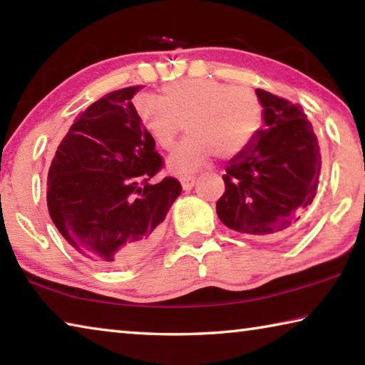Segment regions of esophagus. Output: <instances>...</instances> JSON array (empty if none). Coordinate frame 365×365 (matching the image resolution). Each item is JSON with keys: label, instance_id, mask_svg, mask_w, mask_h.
I'll list each match as a JSON object with an SVG mask.
<instances>
[{"label": "esophagus", "instance_id": "34e87169", "mask_svg": "<svg viewBox=\"0 0 365 365\" xmlns=\"http://www.w3.org/2000/svg\"><path fill=\"white\" fill-rule=\"evenodd\" d=\"M195 182H196V177H193V175H188V177H183V178H180L182 188H183L185 191H188V190L193 188Z\"/></svg>", "mask_w": 365, "mask_h": 365}]
</instances>
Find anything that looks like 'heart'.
I'll return each instance as SVG.
<instances>
[{"label":"heart","mask_w":365,"mask_h":365,"mask_svg":"<svg viewBox=\"0 0 365 365\" xmlns=\"http://www.w3.org/2000/svg\"><path fill=\"white\" fill-rule=\"evenodd\" d=\"M135 115L154 145L170 150L185 127L188 137L168 159L172 174L187 175L205 165L211 154L233 159L256 140L264 109L248 86L214 78H185L164 85L159 101L148 95L133 100Z\"/></svg>","instance_id":"1"}]
</instances>
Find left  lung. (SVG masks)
Returning <instances> with one entry per match:
<instances>
[{"instance_id": "1", "label": "left lung", "mask_w": 365, "mask_h": 365, "mask_svg": "<svg viewBox=\"0 0 365 365\" xmlns=\"http://www.w3.org/2000/svg\"><path fill=\"white\" fill-rule=\"evenodd\" d=\"M264 127L243 154L228 160L215 205L222 224L251 238L277 240L298 228L316 197L320 150L299 106L256 90Z\"/></svg>"}]
</instances>
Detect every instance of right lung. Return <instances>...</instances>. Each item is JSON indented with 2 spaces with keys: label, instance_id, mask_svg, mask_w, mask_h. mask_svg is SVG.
<instances>
[{
  "label": "right lung",
  "instance_id": "right-lung-1",
  "mask_svg": "<svg viewBox=\"0 0 365 365\" xmlns=\"http://www.w3.org/2000/svg\"><path fill=\"white\" fill-rule=\"evenodd\" d=\"M143 86L104 95L86 108L49 165V217L73 250L104 269L145 257L163 237L164 219L182 193L172 177L150 183L163 168L135 115Z\"/></svg>",
  "mask_w": 365,
  "mask_h": 365
}]
</instances>
